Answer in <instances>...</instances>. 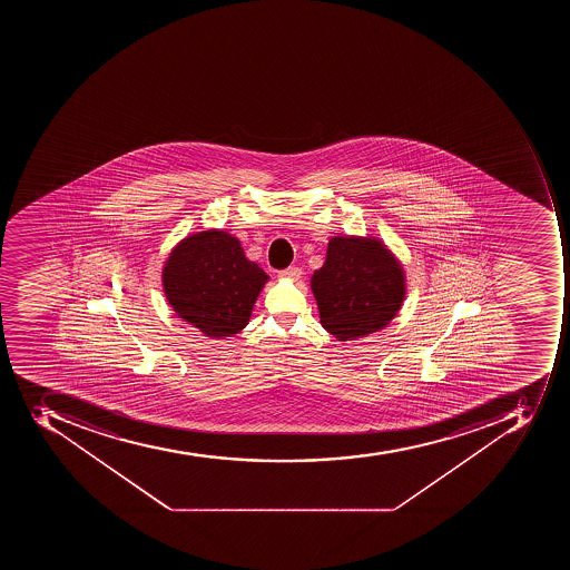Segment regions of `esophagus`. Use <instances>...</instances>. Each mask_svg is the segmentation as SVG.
Instances as JSON below:
<instances>
[{
  "instance_id": "esophagus-1",
  "label": "esophagus",
  "mask_w": 570,
  "mask_h": 570,
  "mask_svg": "<svg viewBox=\"0 0 570 570\" xmlns=\"http://www.w3.org/2000/svg\"><path fill=\"white\" fill-rule=\"evenodd\" d=\"M279 278L299 279L301 269L296 267V265H292V267H287V269L279 271Z\"/></svg>"
}]
</instances>
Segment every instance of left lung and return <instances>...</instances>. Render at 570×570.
<instances>
[{
	"label": "left lung",
	"mask_w": 570,
	"mask_h": 570,
	"mask_svg": "<svg viewBox=\"0 0 570 570\" xmlns=\"http://www.w3.org/2000/svg\"><path fill=\"white\" fill-rule=\"evenodd\" d=\"M321 324L341 342L380 332L406 294L400 262L377 238L333 237L312 276Z\"/></svg>",
	"instance_id": "8db88e82"
}]
</instances>
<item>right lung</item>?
Here are the masks:
<instances>
[{
    "label": "right lung",
    "instance_id": "add662e5",
    "mask_svg": "<svg viewBox=\"0 0 570 570\" xmlns=\"http://www.w3.org/2000/svg\"><path fill=\"white\" fill-rule=\"evenodd\" d=\"M269 276L244 256L237 237L208 229L184 238L170 252L161 285L179 318L205 336L223 338L249 323Z\"/></svg>",
    "mask_w": 570,
    "mask_h": 570
}]
</instances>
